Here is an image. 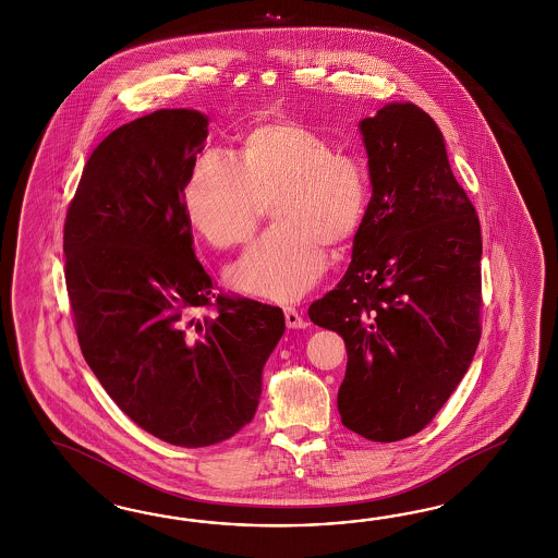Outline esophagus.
I'll use <instances>...</instances> for the list:
<instances>
[{"label": "esophagus", "mask_w": 558, "mask_h": 558, "mask_svg": "<svg viewBox=\"0 0 558 558\" xmlns=\"http://www.w3.org/2000/svg\"><path fill=\"white\" fill-rule=\"evenodd\" d=\"M284 319H287L288 329H304L308 323L304 322L303 315L294 308V306H287L284 308Z\"/></svg>", "instance_id": "1"}]
</instances>
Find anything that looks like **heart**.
I'll use <instances>...</instances> for the list:
<instances>
[{
    "label": "heart",
    "mask_w": 558,
    "mask_h": 558,
    "mask_svg": "<svg viewBox=\"0 0 558 558\" xmlns=\"http://www.w3.org/2000/svg\"><path fill=\"white\" fill-rule=\"evenodd\" d=\"M371 198L368 171L313 129L290 120H255L241 136L236 161L204 153L187 173V220L215 247L254 235L271 203L276 227L227 270L235 290L270 301H296L327 270V247L354 239Z\"/></svg>",
    "instance_id": "1"
}]
</instances>
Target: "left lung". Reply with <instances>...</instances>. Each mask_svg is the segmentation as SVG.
<instances>
[{"label": "left lung", "mask_w": 558, "mask_h": 558, "mask_svg": "<svg viewBox=\"0 0 558 558\" xmlns=\"http://www.w3.org/2000/svg\"><path fill=\"white\" fill-rule=\"evenodd\" d=\"M372 196L338 287L308 308L338 331L348 366L341 423L372 441L422 432L481 339V225L434 119L411 101L357 124Z\"/></svg>", "instance_id": "8db88e82"}]
</instances>
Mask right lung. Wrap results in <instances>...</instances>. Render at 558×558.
I'll use <instances>...</instances> for the list:
<instances>
[{
	"instance_id": "1",
	"label": "right lung",
	"mask_w": 558,
	"mask_h": 558,
	"mask_svg": "<svg viewBox=\"0 0 558 558\" xmlns=\"http://www.w3.org/2000/svg\"><path fill=\"white\" fill-rule=\"evenodd\" d=\"M208 117L163 108L122 124L85 163L63 235L87 366L145 432L203 448L254 420L284 313L217 294L194 255L184 184ZM215 305V318L196 312Z\"/></svg>"
}]
</instances>
